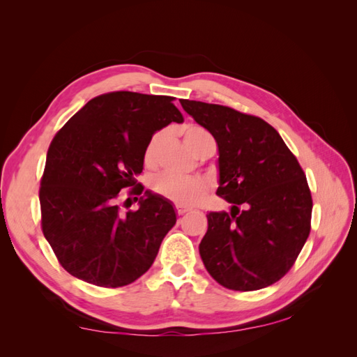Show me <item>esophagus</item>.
Returning <instances> with one entry per match:
<instances>
[{"label":"esophagus","instance_id":"esophagus-1","mask_svg":"<svg viewBox=\"0 0 357 357\" xmlns=\"http://www.w3.org/2000/svg\"><path fill=\"white\" fill-rule=\"evenodd\" d=\"M188 211H190V208H187V207H183V206H176V213H178L179 216H183V215L188 213Z\"/></svg>","mask_w":357,"mask_h":357}]
</instances>
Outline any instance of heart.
Instances as JSON below:
<instances>
[{"label":"heart","instance_id":"1","mask_svg":"<svg viewBox=\"0 0 357 357\" xmlns=\"http://www.w3.org/2000/svg\"><path fill=\"white\" fill-rule=\"evenodd\" d=\"M181 133H183V139L187 149L193 151V153H196V150L204 142L211 139L206 128L199 126H184ZM164 136V132H158L147 142L146 150H144V161H146V164H155L158 150L161 147ZM150 185L151 190L156 195L174 204H179V206H195V204H198L206 196L208 190V183L201 176H178V174L173 173L158 174V176L151 179Z\"/></svg>","mask_w":357,"mask_h":357}]
</instances>
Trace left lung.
Masks as SVG:
<instances>
[{"label":"left lung","mask_w":357,"mask_h":357,"mask_svg":"<svg viewBox=\"0 0 357 357\" xmlns=\"http://www.w3.org/2000/svg\"><path fill=\"white\" fill-rule=\"evenodd\" d=\"M181 105L213 135L216 195L231 204L230 213L207 215L199 244L204 265L230 290L253 291L278 282L310 234L313 201L304 170L264 119L218 104L181 100Z\"/></svg>","instance_id":"left-lung-1"}]
</instances>
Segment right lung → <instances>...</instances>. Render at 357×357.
<instances>
[{"instance_id":"1","label":"right lung","mask_w":357,"mask_h":357,"mask_svg":"<svg viewBox=\"0 0 357 357\" xmlns=\"http://www.w3.org/2000/svg\"><path fill=\"white\" fill-rule=\"evenodd\" d=\"M183 121L172 96L112 92L90 100L53 138L40 188L41 227L72 276L116 288L151 267L176 211L146 190L140 208L123 214L119 192L133 185L132 192L144 191L136 176L147 142Z\"/></svg>"}]
</instances>
